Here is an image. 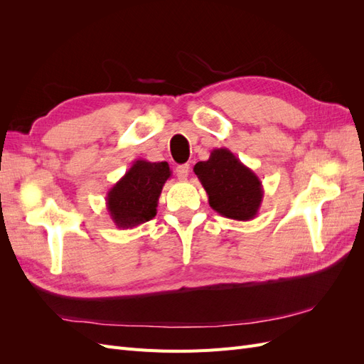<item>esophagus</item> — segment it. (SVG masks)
Returning a JSON list of instances; mask_svg holds the SVG:
<instances>
[{
	"label": "esophagus",
	"instance_id": "obj_1",
	"mask_svg": "<svg viewBox=\"0 0 364 364\" xmlns=\"http://www.w3.org/2000/svg\"><path fill=\"white\" fill-rule=\"evenodd\" d=\"M188 173H190V165L188 164L179 165V167L176 168V176H178L181 181H185L186 178H188Z\"/></svg>",
	"mask_w": 364,
	"mask_h": 364
}]
</instances>
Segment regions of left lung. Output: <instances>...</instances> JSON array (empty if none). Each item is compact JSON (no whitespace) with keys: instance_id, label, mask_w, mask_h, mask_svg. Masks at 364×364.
<instances>
[{"instance_id":"1","label":"left lung","mask_w":364,"mask_h":364,"mask_svg":"<svg viewBox=\"0 0 364 364\" xmlns=\"http://www.w3.org/2000/svg\"><path fill=\"white\" fill-rule=\"evenodd\" d=\"M214 211L226 218L247 222L255 218L262 202L258 176L228 149H214L208 161L194 165Z\"/></svg>"}]
</instances>
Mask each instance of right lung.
I'll use <instances>...</instances> for the list:
<instances>
[{
    "mask_svg": "<svg viewBox=\"0 0 364 364\" xmlns=\"http://www.w3.org/2000/svg\"><path fill=\"white\" fill-rule=\"evenodd\" d=\"M168 164L136 159L106 196L107 213L119 229H132L156 215L164 183L170 179Z\"/></svg>",
    "mask_w": 364,
    "mask_h": 364,
    "instance_id": "1",
    "label": "right lung"
}]
</instances>
